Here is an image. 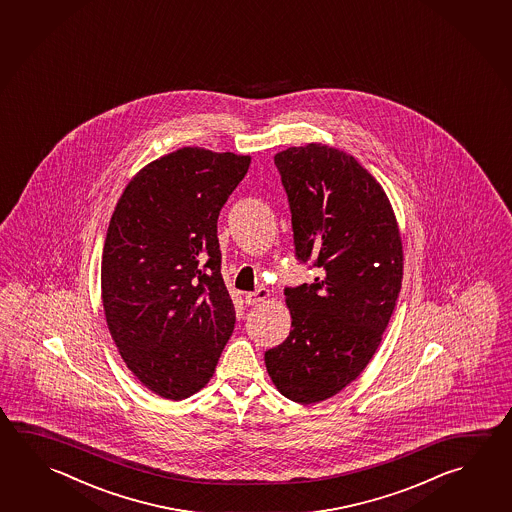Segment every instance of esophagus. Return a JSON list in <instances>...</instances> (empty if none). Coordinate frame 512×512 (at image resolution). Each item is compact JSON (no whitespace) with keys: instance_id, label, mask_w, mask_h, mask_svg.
<instances>
[{"instance_id":"esophagus-1","label":"esophagus","mask_w":512,"mask_h":512,"mask_svg":"<svg viewBox=\"0 0 512 512\" xmlns=\"http://www.w3.org/2000/svg\"><path fill=\"white\" fill-rule=\"evenodd\" d=\"M269 298L268 289H257V291H252V293H246L244 295V300H246V304H257V302H262V300H266Z\"/></svg>"}]
</instances>
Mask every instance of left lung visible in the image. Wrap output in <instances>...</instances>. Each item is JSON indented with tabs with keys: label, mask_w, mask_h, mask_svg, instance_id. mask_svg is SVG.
<instances>
[{
	"label": "left lung",
	"mask_w": 512,
	"mask_h": 512,
	"mask_svg": "<svg viewBox=\"0 0 512 512\" xmlns=\"http://www.w3.org/2000/svg\"><path fill=\"white\" fill-rule=\"evenodd\" d=\"M291 208L298 260L313 284L286 287L291 331L266 350L278 392L295 403L329 399L376 354L403 282V241L385 190L350 154L307 144L275 154Z\"/></svg>",
	"instance_id": "1"
}]
</instances>
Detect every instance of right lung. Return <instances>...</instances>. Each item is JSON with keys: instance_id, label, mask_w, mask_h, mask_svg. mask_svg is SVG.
<instances>
[{"instance_id": "add662e5", "label": "right lung", "mask_w": 512, "mask_h": 512, "mask_svg": "<svg viewBox=\"0 0 512 512\" xmlns=\"http://www.w3.org/2000/svg\"><path fill=\"white\" fill-rule=\"evenodd\" d=\"M250 163L181 147L136 172L109 221L100 268L108 329L127 368L165 399L207 385L234 332L217 217Z\"/></svg>"}]
</instances>
